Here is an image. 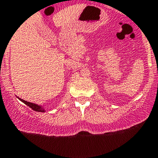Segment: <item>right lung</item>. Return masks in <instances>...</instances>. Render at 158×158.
<instances>
[{
	"label": "right lung",
	"mask_w": 158,
	"mask_h": 158,
	"mask_svg": "<svg viewBox=\"0 0 158 158\" xmlns=\"http://www.w3.org/2000/svg\"><path fill=\"white\" fill-rule=\"evenodd\" d=\"M18 98H19V97H18ZM19 99L21 101H23L24 104H26L27 106H29L30 108L32 109L33 110H35V111H37V112H44V109L43 106H39V105H36V104L34 103H31V102H28V101H24V100L23 99H20V98H19Z\"/></svg>",
	"instance_id": "obj_1"
}]
</instances>
